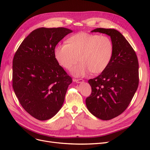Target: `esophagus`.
<instances>
[{
	"mask_svg": "<svg viewBox=\"0 0 150 150\" xmlns=\"http://www.w3.org/2000/svg\"><path fill=\"white\" fill-rule=\"evenodd\" d=\"M74 82H76L77 83H81L84 82V80L83 79H73Z\"/></svg>",
	"mask_w": 150,
	"mask_h": 150,
	"instance_id": "esophagus-1",
	"label": "esophagus"
}]
</instances>
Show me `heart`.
Returning a JSON list of instances; mask_svg holds the SVG:
<instances>
[{
    "instance_id": "1",
    "label": "heart",
    "mask_w": 150,
    "mask_h": 150,
    "mask_svg": "<svg viewBox=\"0 0 150 150\" xmlns=\"http://www.w3.org/2000/svg\"><path fill=\"white\" fill-rule=\"evenodd\" d=\"M54 57L61 66L72 70L75 77L84 76L91 71L101 73L110 64L114 54V45L106 35L79 33L71 35L65 45H59L54 49Z\"/></svg>"
}]
</instances>
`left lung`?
<instances>
[{
    "label": "left lung",
    "instance_id": "left-lung-1",
    "mask_svg": "<svg viewBox=\"0 0 150 150\" xmlns=\"http://www.w3.org/2000/svg\"><path fill=\"white\" fill-rule=\"evenodd\" d=\"M91 33L110 36L114 54L110 64L96 78L88 81L92 93L86 99L88 110L102 120L119 116L128 108L139 84V64L133 47L119 31L97 28Z\"/></svg>",
    "mask_w": 150,
    "mask_h": 150
}]
</instances>
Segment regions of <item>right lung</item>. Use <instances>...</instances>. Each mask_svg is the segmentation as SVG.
I'll return each mask as SVG.
<instances>
[{
    "instance_id": "right-lung-1",
    "label": "right lung",
    "mask_w": 150,
    "mask_h": 150,
    "mask_svg": "<svg viewBox=\"0 0 150 150\" xmlns=\"http://www.w3.org/2000/svg\"><path fill=\"white\" fill-rule=\"evenodd\" d=\"M72 30L41 28L24 39L13 59L12 87L21 106L40 121L61 110L72 78L54 57L58 42Z\"/></svg>"
}]
</instances>
